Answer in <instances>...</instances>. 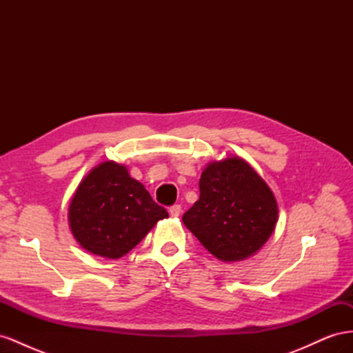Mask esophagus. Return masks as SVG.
Returning <instances> with one entry per match:
<instances>
[{
  "label": "esophagus",
  "instance_id": "obj_1",
  "mask_svg": "<svg viewBox=\"0 0 353 353\" xmlns=\"http://www.w3.org/2000/svg\"><path fill=\"white\" fill-rule=\"evenodd\" d=\"M169 213H170V216H179V213H181V205H174V206H170L169 208Z\"/></svg>",
  "mask_w": 353,
  "mask_h": 353
}]
</instances>
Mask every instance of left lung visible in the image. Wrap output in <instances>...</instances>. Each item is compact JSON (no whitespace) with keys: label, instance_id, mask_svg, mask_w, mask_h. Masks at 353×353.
Masks as SVG:
<instances>
[{"label":"left lung","instance_id":"8db88e82","mask_svg":"<svg viewBox=\"0 0 353 353\" xmlns=\"http://www.w3.org/2000/svg\"><path fill=\"white\" fill-rule=\"evenodd\" d=\"M200 197L183 216L184 225L223 262L243 261L268 241L279 219L275 196L240 157L209 163Z\"/></svg>","mask_w":353,"mask_h":353}]
</instances>
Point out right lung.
<instances>
[{"mask_svg": "<svg viewBox=\"0 0 353 353\" xmlns=\"http://www.w3.org/2000/svg\"><path fill=\"white\" fill-rule=\"evenodd\" d=\"M168 218L141 183L116 162H103L85 176L69 205L73 237L90 253L119 259L157 221Z\"/></svg>", "mask_w": 353, "mask_h": 353, "instance_id": "1", "label": "right lung"}]
</instances>
